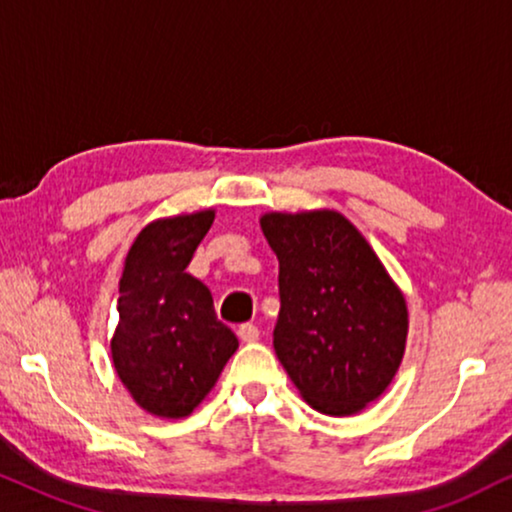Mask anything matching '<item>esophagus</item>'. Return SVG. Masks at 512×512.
<instances>
[{
  "instance_id": "esophagus-1",
  "label": "esophagus",
  "mask_w": 512,
  "mask_h": 512,
  "mask_svg": "<svg viewBox=\"0 0 512 512\" xmlns=\"http://www.w3.org/2000/svg\"><path fill=\"white\" fill-rule=\"evenodd\" d=\"M238 337H241L243 342L252 344V342H257V339H260V330H257V325L243 323L241 327H238Z\"/></svg>"
}]
</instances>
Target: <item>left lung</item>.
<instances>
[{
  "instance_id": "obj_1",
  "label": "left lung",
  "mask_w": 512,
  "mask_h": 512,
  "mask_svg": "<svg viewBox=\"0 0 512 512\" xmlns=\"http://www.w3.org/2000/svg\"><path fill=\"white\" fill-rule=\"evenodd\" d=\"M260 224L278 257V360L313 410L360 412L403 360V292L344 215L269 213Z\"/></svg>"
}]
</instances>
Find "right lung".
I'll use <instances>...</instances> for the list:
<instances>
[{
    "mask_svg": "<svg viewBox=\"0 0 512 512\" xmlns=\"http://www.w3.org/2000/svg\"><path fill=\"white\" fill-rule=\"evenodd\" d=\"M213 220V210H203L152 222L128 250L119 281L114 370L156 417L192 414L238 349L210 290L185 271Z\"/></svg>",
    "mask_w": 512,
    "mask_h": 512,
    "instance_id": "add662e5",
    "label": "right lung"
}]
</instances>
